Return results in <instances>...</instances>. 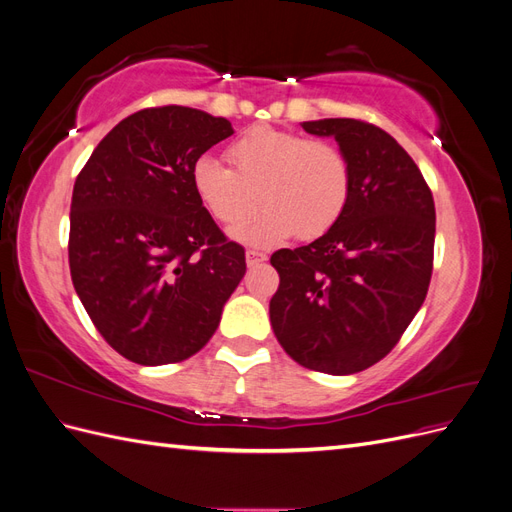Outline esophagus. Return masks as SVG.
<instances>
[{"label": "esophagus", "mask_w": 512, "mask_h": 512, "mask_svg": "<svg viewBox=\"0 0 512 512\" xmlns=\"http://www.w3.org/2000/svg\"><path fill=\"white\" fill-rule=\"evenodd\" d=\"M267 260V256L262 254V252H256V250H247L245 252V262H247V267H258V265H262V262Z\"/></svg>", "instance_id": "34e87169"}]
</instances>
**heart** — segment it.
Masks as SVG:
<instances>
[{
  "label": "heart",
  "mask_w": 512,
  "mask_h": 512,
  "mask_svg": "<svg viewBox=\"0 0 512 512\" xmlns=\"http://www.w3.org/2000/svg\"><path fill=\"white\" fill-rule=\"evenodd\" d=\"M224 158L194 162L192 190L215 222L239 228L260 218L235 237L256 247H271L297 235L318 239L342 220L348 207L352 173L346 153L324 138L256 126L232 141ZM259 198L256 199L255 196Z\"/></svg>",
  "instance_id": "b5f03b06"
}]
</instances>
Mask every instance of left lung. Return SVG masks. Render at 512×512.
<instances>
[{"label": "left lung", "mask_w": 512, "mask_h": 512, "mask_svg": "<svg viewBox=\"0 0 512 512\" xmlns=\"http://www.w3.org/2000/svg\"><path fill=\"white\" fill-rule=\"evenodd\" d=\"M333 136L352 173L348 207L327 235L277 250L269 303L277 342L299 365L348 376L389 354L421 309L433 269L436 207L391 134L361 119L303 121Z\"/></svg>", "instance_id": "1"}]
</instances>
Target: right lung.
I'll list each match as a JSON object with an SVG mask.
<instances>
[{
	"label": "right lung",
	"mask_w": 512,
	"mask_h": 512,
	"mask_svg": "<svg viewBox=\"0 0 512 512\" xmlns=\"http://www.w3.org/2000/svg\"><path fill=\"white\" fill-rule=\"evenodd\" d=\"M232 134L188 106L143 108L108 132L74 181L68 260L106 344L138 365L190 359L245 275V250L198 203L190 173Z\"/></svg>",
	"instance_id": "obj_1"
}]
</instances>
